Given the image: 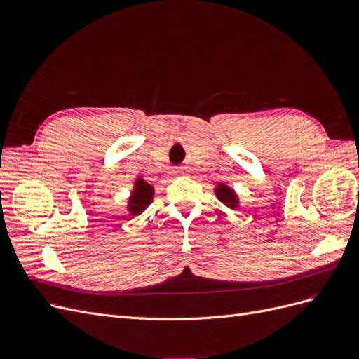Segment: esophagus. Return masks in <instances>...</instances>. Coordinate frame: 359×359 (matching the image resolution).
Instances as JSON below:
<instances>
[{
  "mask_svg": "<svg viewBox=\"0 0 359 359\" xmlns=\"http://www.w3.org/2000/svg\"><path fill=\"white\" fill-rule=\"evenodd\" d=\"M175 175H186V169H184V168H180V169H177L175 170Z\"/></svg>",
  "mask_w": 359,
  "mask_h": 359,
  "instance_id": "34e87169",
  "label": "esophagus"
}]
</instances>
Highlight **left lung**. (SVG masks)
<instances>
[{
    "label": "left lung",
    "instance_id": "1",
    "mask_svg": "<svg viewBox=\"0 0 359 359\" xmlns=\"http://www.w3.org/2000/svg\"><path fill=\"white\" fill-rule=\"evenodd\" d=\"M215 196L219 198L220 202H223L227 208L236 210L238 208V196L229 186H226L224 182H220L219 186L215 187Z\"/></svg>",
    "mask_w": 359,
    "mask_h": 359
}]
</instances>
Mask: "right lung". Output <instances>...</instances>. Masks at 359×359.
I'll return each mask as SVG.
<instances>
[{
    "mask_svg": "<svg viewBox=\"0 0 359 359\" xmlns=\"http://www.w3.org/2000/svg\"><path fill=\"white\" fill-rule=\"evenodd\" d=\"M153 198H154L153 186H149L145 180L137 178L135 181V187L132 190V194H130V198H128L127 208H128L130 214L132 215L142 214L148 208V205L153 202Z\"/></svg>",
    "mask_w": 359,
    "mask_h": 359,
    "instance_id": "obj_1",
    "label": "right lung"
}]
</instances>
